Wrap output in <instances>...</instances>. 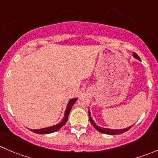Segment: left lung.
<instances>
[{"instance_id": "8db88e82", "label": "left lung", "mask_w": 158, "mask_h": 158, "mask_svg": "<svg viewBox=\"0 0 158 158\" xmlns=\"http://www.w3.org/2000/svg\"><path fill=\"white\" fill-rule=\"evenodd\" d=\"M133 56H134L135 59H138V60L140 61V57H139V56H137L135 52H133ZM89 117L90 123H92V125L93 126V127H94L96 131H98L99 132H100V133H102V134H109V135H118V134H123V133H125V132H127V131H129V130L133 127V125H132V126H130L129 127L124 128V129H110V128L101 127L96 125V123L93 120V119H92V117H91V114H90L89 110Z\"/></svg>"}]
</instances>
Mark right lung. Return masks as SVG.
Returning <instances> with one entry per match:
<instances>
[{"instance_id": "add662e5", "label": "right lung", "mask_w": 158, "mask_h": 158, "mask_svg": "<svg viewBox=\"0 0 158 158\" xmlns=\"http://www.w3.org/2000/svg\"><path fill=\"white\" fill-rule=\"evenodd\" d=\"M78 98H74V99H69V101L68 102V104H67L66 109H65V114H64L63 119L62 120V121L59 122V123L56 125H53L52 127H45V128H41V129H37V130H31L29 129L30 131H31L32 132L35 133V134H52V133H54L58 131L59 130H60L62 127L65 125V123H66L67 120H68L69 118V112L71 110L72 107L74 105L75 102H76Z\"/></svg>"}]
</instances>
